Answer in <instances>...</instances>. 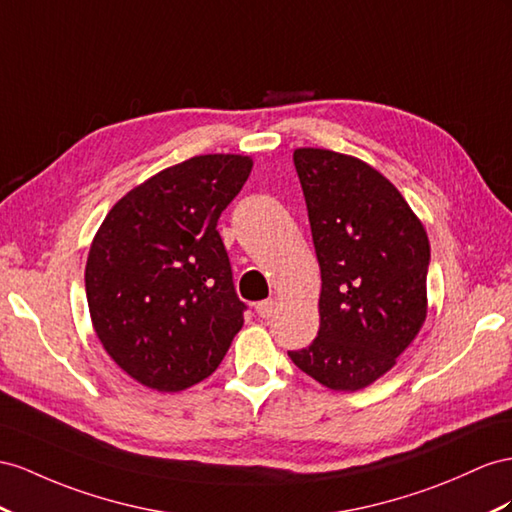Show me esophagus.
Here are the masks:
<instances>
[{"label": "esophagus", "instance_id": "obj_1", "mask_svg": "<svg viewBox=\"0 0 512 512\" xmlns=\"http://www.w3.org/2000/svg\"><path fill=\"white\" fill-rule=\"evenodd\" d=\"M257 313H259V318H270L272 313H274V309H277V300L274 298H268V300H261V303H257Z\"/></svg>", "mask_w": 512, "mask_h": 512}]
</instances>
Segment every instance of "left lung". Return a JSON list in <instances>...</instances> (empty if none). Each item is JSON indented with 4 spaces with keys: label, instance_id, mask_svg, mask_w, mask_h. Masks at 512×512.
Masks as SVG:
<instances>
[{
    "label": "left lung",
    "instance_id": "obj_1",
    "mask_svg": "<svg viewBox=\"0 0 512 512\" xmlns=\"http://www.w3.org/2000/svg\"><path fill=\"white\" fill-rule=\"evenodd\" d=\"M322 272L320 331L287 350L335 391H357L396 365L426 320L430 244L391 181L357 157L296 149Z\"/></svg>",
    "mask_w": 512,
    "mask_h": 512
}]
</instances>
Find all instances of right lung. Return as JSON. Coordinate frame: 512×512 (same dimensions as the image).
Segmentation results:
<instances>
[{"label":"right lung","mask_w":512,"mask_h":512,"mask_svg":"<svg viewBox=\"0 0 512 512\" xmlns=\"http://www.w3.org/2000/svg\"><path fill=\"white\" fill-rule=\"evenodd\" d=\"M244 155H196L116 203L86 261L95 333L121 370L157 391L212 374L242 329L231 261L216 229L251 175Z\"/></svg>","instance_id":"right-lung-1"}]
</instances>
